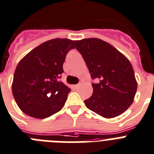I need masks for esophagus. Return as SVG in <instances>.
I'll use <instances>...</instances> for the list:
<instances>
[{
    "instance_id": "esophagus-1",
    "label": "esophagus",
    "mask_w": 154,
    "mask_h": 154,
    "mask_svg": "<svg viewBox=\"0 0 154 154\" xmlns=\"http://www.w3.org/2000/svg\"><path fill=\"white\" fill-rule=\"evenodd\" d=\"M80 85H81V84H77V85H72V87L73 88V89H78L79 87L80 86Z\"/></svg>"
}]
</instances>
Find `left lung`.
Returning a JSON list of instances; mask_svg holds the SVG:
<instances>
[{"label": "left lung", "instance_id": "obj_1", "mask_svg": "<svg viewBox=\"0 0 154 154\" xmlns=\"http://www.w3.org/2000/svg\"><path fill=\"white\" fill-rule=\"evenodd\" d=\"M91 77L93 95L84 101L86 107L105 118L122 115L133 103L137 90L129 60L111 44L98 38L75 40Z\"/></svg>", "mask_w": 154, "mask_h": 154}]
</instances>
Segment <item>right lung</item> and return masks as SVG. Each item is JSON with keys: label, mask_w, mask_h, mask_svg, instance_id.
Listing matches in <instances>:
<instances>
[{"label": "right lung", "mask_w": 154, "mask_h": 154, "mask_svg": "<svg viewBox=\"0 0 154 154\" xmlns=\"http://www.w3.org/2000/svg\"><path fill=\"white\" fill-rule=\"evenodd\" d=\"M74 48L73 40L56 38L35 47L18 62L11 90L22 112L42 119L62 109L71 89L58 79L66 54Z\"/></svg>", "instance_id": "obj_1"}]
</instances>
